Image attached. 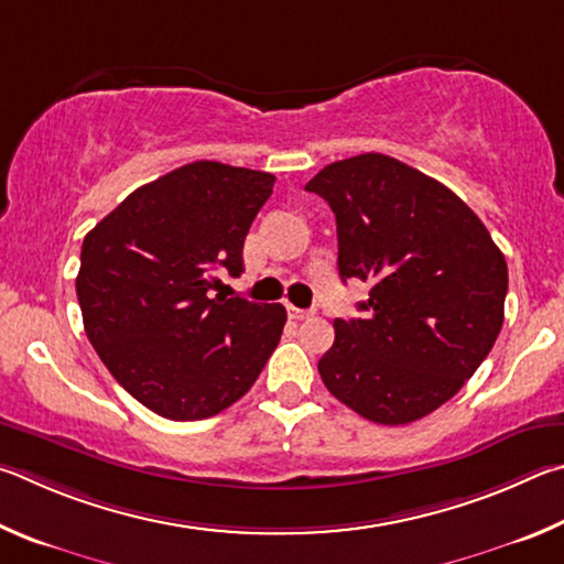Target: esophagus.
Listing matches in <instances>:
<instances>
[{"instance_id":"obj_1","label":"esophagus","mask_w":564,"mask_h":564,"mask_svg":"<svg viewBox=\"0 0 564 564\" xmlns=\"http://www.w3.org/2000/svg\"><path fill=\"white\" fill-rule=\"evenodd\" d=\"M288 314L292 319H310V317H314V310H300V307H292V304H288Z\"/></svg>"}]
</instances>
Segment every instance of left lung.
I'll return each instance as SVG.
<instances>
[{"label": "left lung", "instance_id": "left-lung-1", "mask_svg": "<svg viewBox=\"0 0 564 564\" xmlns=\"http://www.w3.org/2000/svg\"><path fill=\"white\" fill-rule=\"evenodd\" d=\"M304 191L337 215L341 280L371 282L367 319H334L324 387L383 426L429 416L498 339L506 257L456 193L391 155L332 163Z\"/></svg>", "mask_w": 564, "mask_h": 564}]
</instances>
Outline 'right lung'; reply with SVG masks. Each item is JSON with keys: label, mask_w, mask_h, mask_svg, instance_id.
I'll return each mask as SVG.
<instances>
[{"label": "right lung", "mask_w": 564, "mask_h": 564, "mask_svg": "<svg viewBox=\"0 0 564 564\" xmlns=\"http://www.w3.org/2000/svg\"><path fill=\"white\" fill-rule=\"evenodd\" d=\"M274 175L215 161L141 185L82 245L76 294L88 341L145 409L200 421L250 391L280 344L282 304L213 294L242 272V245Z\"/></svg>", "instance_id": "obj_1"}]
</instances>
